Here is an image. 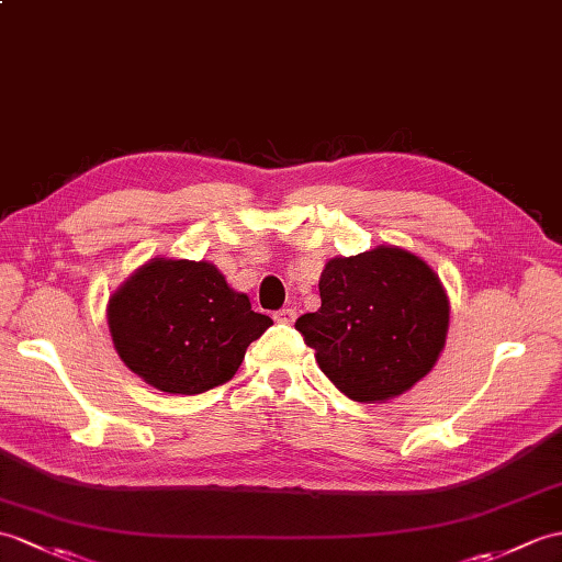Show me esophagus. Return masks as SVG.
Returning a JSON list of instances; mask_svg holds the SVG:
<instances>
[{
	"instance_id": "esophagus-1",
	"label": "esophagus",
	"mask_w": 562,
	"mask_h": 562,
	"mask_svg": "<svg viewBox=\"0 0 562 562\" xmlns=\"http://www.w3.org/2000/svg\"><path fill=\"white\" fill-rule=\"evenodd\" d=\"M294 318H296V311L294 308H280L276 313V321L278 323H294Z\"/></svg>"
}]
</instances>
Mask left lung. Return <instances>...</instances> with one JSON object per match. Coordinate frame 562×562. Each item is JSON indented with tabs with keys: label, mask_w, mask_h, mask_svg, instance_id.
Instances as JSON below:
<instances>
[{
	"label": "left lung",
	"mask_w": 562,
	"mask_h": 562,
	"mask_svg": "<svg viewBox=\"0 0 562 562\" xmlns=\"http://www.w3.org/2000/svg\"><path fill=\"white\" fill-rule=\"evenodd\" d=\"M321 308L296 318L321 371L355 402L407 393L446 347L450 302L426 260L400 246L330 258Z\"/></svg>",
	"instance_id": "1"
}]
</instances>
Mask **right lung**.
<instances>
[{
	"mask_svg": "<svg viewBox=\"0 0 562 562\" xmlns=\"http://www.w3.org/2000/svg\"><path fill=\"white\" fill-rule=\"evenodd\" d=\"M116 355L148 385L199 395L227 383L272 321L207 260L150 258L110 296Z\"/></svg>",
	"mask_w": 562,
	"mask_h": 562,
	"instance_id": "right-lung-1",
	"label": "right lung"
}]
</instances>
